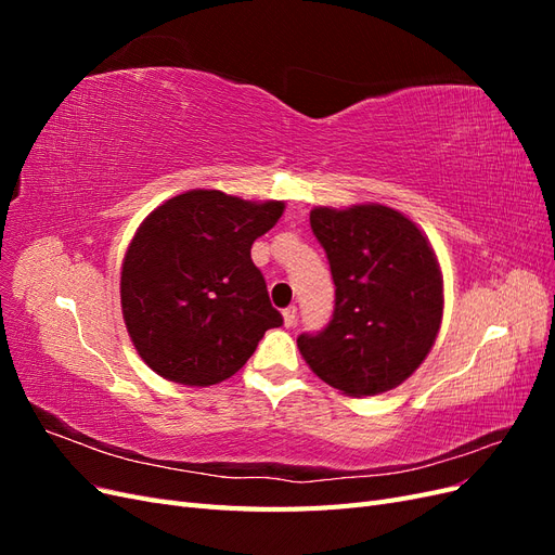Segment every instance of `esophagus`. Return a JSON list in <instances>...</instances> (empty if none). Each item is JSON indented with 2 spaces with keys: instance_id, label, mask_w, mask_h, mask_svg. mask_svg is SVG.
Segmentation results:
<instances>
[{
  "instance_id": "obj_1",
  "label": "esophagus",
  "mask_w": 555,
  "mask_h": 555,
  "mask_svg": "<svg viewBox=\"0 0 555 555\" xmlns=\"http://www.w3.org/2000/svg\"><path fill=\"white\" fill-rule=\"evenodd\" d=\"M282 317H284V326L292 328V326L296 324V317H298V310H296V306L284 308V310H282Z\"/></svg>"
}]
</instances>
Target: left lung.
Returning a JSON list of instances; mask_svg holds the SVG:
<instances>
[{
	"label": "left lung",
	"mask_w": 555,
	"mask_h": 555,
	"mask_svg": "<svg viewBox=\"0 0 555 555\" xmlns=\"http://www.w3.org/2000/svg\"><path fill=\"white\" fill-rule=\"evenodd\" d=\"M310 227L335 284L331 322L300 333L317 377L347 396H377L405 382L438 338L442 275L426 236L379 204L314 208Z\"/></svg>",
	"instance_id": "1"
}]
</instances>
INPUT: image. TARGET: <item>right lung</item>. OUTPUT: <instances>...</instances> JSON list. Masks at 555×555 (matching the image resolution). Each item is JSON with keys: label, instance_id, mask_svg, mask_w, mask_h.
Instances as JSON below:
<instances>
[{"label": "right lung", "instance_id": "1", "mask_svg": "<svg viewBox=\"0 0 555 555\" xmlns=\"http://www.w3.org/2000/svg\"><path fill=\"white\" fill-rule=\"evenodd\" d=\"M282 210V201L192 190L145 217L125 255L120 296L129 338L157 375L217 384L282 326L249 255Z\"/></svg>", "mask_w": 555, "mask_h": 555}]
</instances>
